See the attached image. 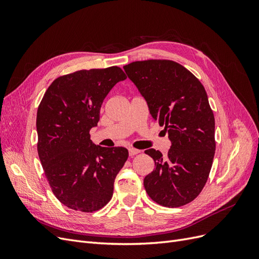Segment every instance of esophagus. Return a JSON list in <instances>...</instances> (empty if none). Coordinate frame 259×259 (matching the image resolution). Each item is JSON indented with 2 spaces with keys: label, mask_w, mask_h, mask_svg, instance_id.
<instances>
[{
  "label": "esophagus",
  "mask_w": 259,
  "mask_h": 259,
  "mask_svg": "<svg viewBox=\"0 0 259 259\" xmlns=\"http://www.w3.org/2000/svg\"><path fill=\"white\" fill-rule=\"evenodd\" d=\"M128 153H130V156H134V155L140 153V150H138V149H135V148H128Z\"/></svg>",
  "instance_id": "34e87169"
}]
</instances>
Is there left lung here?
Segmentation results:
<instances>
[{
  "label": "left lung",
  "mask_w": 259,
  "mask_h": 259,
  "mask_svg": "<svg viewBox=\"0 0 259 259\" xmlns=\"http://www.w3.org/2000/svg\"><path fill=\"white\" fill-rule=\"evenodd\" d=\"M123 68L171 142L166 156L145 151L155 164L144 179L145 189L162 206L186 205L204 188L215 154V119L204 86L173 60L134 61Z\"/></svg>",
  "instance_id": "8db88e82"
}]
</instances>
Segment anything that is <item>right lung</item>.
<instances>
[{"instance_id":"obj_1","label":"right lung","mask_w":259,"mask_h":259,"mask_svg":"<svg viewBox=\"0 0 259 259\" xmlns=\"http://www.w3.org/2000/svg\"><path fill=\"white\" fill-rule=\"evenodd\" d=\"M125 79L116 66L79 70L54 80L38 105V158L54 195L69 208L93 213L112 198L128 151L95 146L90 131L108 93Z\"/></svg>"}]
</instances>
